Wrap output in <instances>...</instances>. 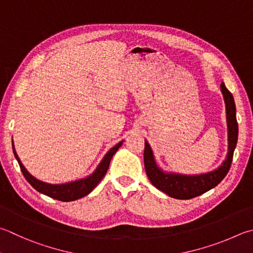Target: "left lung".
<instances>
[{
	"mask_svg": "<svg viewBox=\"0 0 253 253\" xmlns=\"http://www.w3.org/2000/svg\"><path fill=\"white\" fill-rule=\"evenodd\" d=\"M223 96L224 105H226V118L228 130V151L226 159L218 168L213 170L198 173L186 174L173 171H165L158 166L156 162L154 151L151 149L149 142L145 139L144 163L146 173L150 182L169 197L174 199H191L197 196L205 194L212 189L226 177L230 169L233 151L236 149L238 141V123L236 117V104L233 96L227 89L224 83L220 86Z\"/></svg>",
	"mask_w": 253,
	"mask_h": 253,
	"instance_id": "left-lung-1",
	"label": "left lung"
}]
</instances>
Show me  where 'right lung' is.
Instances as JSON below:
<instances>
[{"instance_id": "1", "label": "right lung", "mask_w": 253, "mask_h": 253, "mask_svg": "<svg viewBox=\"0 0 253 253\" xmlns=\"http://www.w3.org/2000/svg\"><path fill=\"white\" fill-rule=\"evenodd\" d=\"M123 142L124 140L119 141L118 144H116L113 147V148L109 149L106 153V155L104 156L102 162L98 164V166L96 167L95 170L90 174H88V176L76 179V180H73V181L64 182V183H48V182L40 180V179L35 178L34 176H32V174L27 171V169L24 167V165L22 164L21 159L18 158V155L15 151L14 144H13V140H12V147H13V153H14L17 163L20 165L23 174H24L26 180L30 182V185L33 187L35 190H38L39 192H41V194L50 197V198H54L61 201H74L80 198H83V197L87 196L94 190V188L98 185L100 180L104 178L105 174H106L113 156L116 154V151L119 149V147L123 145Z\"/></svg>"}]
</instances>
